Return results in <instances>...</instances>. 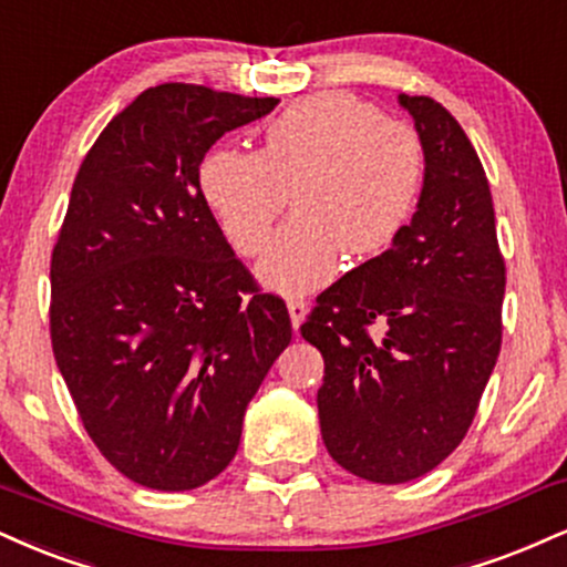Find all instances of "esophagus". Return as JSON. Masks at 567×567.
<instances>
[{
    "instance_id": "esophagus-1",
    "label": "esophagus",
    "mask_w": 567,
    "mask_h": 567,
    "mask_svg": "<svg viewBox=\"0 0 567 567\" xmlns=\"http://www.w3.org/2000/svg\"><path fill=\"white\" fill-rule=\"evenodd\" d=\"M306 303L301 301V298H288V313H290V322H292V330H298V327L303 324L306 319Z\"/></svg>"
}]
</instances>
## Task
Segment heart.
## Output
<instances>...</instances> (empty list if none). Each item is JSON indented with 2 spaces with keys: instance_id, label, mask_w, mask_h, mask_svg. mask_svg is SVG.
I'll return each instance as SVG.
<instances>
[{
  "instance_id": "heart-1",
  "label": "heart",
  "mask_w": 567,
  "mask_h": 567,
  "mask_svg": "<svg viewBox=\"0 0 567 567\" xmlns=\"http://www.w3.org/2000/svg\"><path fill=\"white\" fill-rule=\"evenodd\" d=\"M425 150L417 132L346 92L296 100L264 128L261 150L218 147L200 166V193L243 256L269 245L288 206L296 214L258 264L277 292H306L338 277L343 250H385L417 208Z\"/></svg>"
}]
</instances>
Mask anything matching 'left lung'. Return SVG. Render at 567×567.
<instances>
[{"label": "left lung", "mask_w": 567, "mask_h": 567, "mask_svg": "<svg viewBox=\"0 0 567 567\" xmlns=\"http://www.w3.org/2000/svg\"><path fill=\"white\" fill-rule=\"evenodd\" d=\"M425 150L412 221L317 298L301 336L324 357L319 427L332 460L406 483L465 439L502 346L504 261L478 153L441 102L399 94ZM383 333L372 339L365 327Z\"/></svg>", "instance_id": "1"}]
</instances>
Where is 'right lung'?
Masks as SVG:
<instances>
[{
    "label": "right lung",
    "mask_w": 567,
    "mask_h": 567,
    "mask_svg": "<svg viewBox=\"0 0 567 567\" xmlns=\"http://www.w3.org/2000/svg\"><path fill=\"white\" fill-rule=\"evenodd\" d=\"M277 102L145 89L73 182L52 250V351L86 433L140 486L214 481L292 338L285 301L256 290L200 193L216 140Z\"/></svg>",
    "instance_id": "1"
}]
</instances>
